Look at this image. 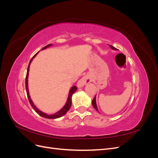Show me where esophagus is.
I'll return each mask as SVG.
<instances>
[{"label": "esophagus", "instance_id": "obj_1", "mask_svg": "<svg viewBox=\"0 0 158 158\" xmlns=\"http://www.w3.org/2000/svg\"><path fill=\"white\" fill-rule=\"evenodd\" d=\"M91 82V78L89 75H85L81 78L80 80H78V82L77 83V86L78 88H82L83 87L84 85L88 84Z\"/></svg>", "mask_w": 158, "mask_h": 158}]
</instances>
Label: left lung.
<instances>
[{
  "label": "left lung",
  "instance_id": "left-lung-1",
  "mask_svg": "<svg viewBox=\"0 0 158 158\" xmlns=\"http://www.w3.org/2000/svg\"><path fill=\"white\" fill-rule=\"evenodd\" d=\"M109 47H111V48L112 49H113V50H117V49H116L115 47H113L112 45H109ZM92 106H93V107L95 108V109L99 112L98 107H97V105H96V95H95V96L94 98V99L92 100Z\"/></svg>",
  "mask_w": 158,
  "mask_h": 158
}]
</instances>
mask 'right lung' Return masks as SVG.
Returning a JSON list of instances; mask_svg holds the SVG:
<instances>
[{
    "mask_svg": "<svg viewBox=\"0 0 158 158\" xmlns=\"http://www.w3.org/2000/svg\"><path fill=\"white\" fill-rule=\"evenodd\" d=\"M52 44H49L47 45V46H45V47H44L41 50L43 49H45L46 48H47V47H49L50 46H51ZM38 52H37V53L33 56L31 59L30 60V63H29V65H28V67H27V74H26V92H27V98H28V99H29V102L31 104V107H33V109L35 110V111L38 114H40V116L44 117V118H59V117H63V115H64V114L67 113V111H69V110L70 109V107H71V105H72V96H73V95L74 94V93L76 92V90H77V87L76 86H73L71 88V89H70V92H69V97H68V99H67V101H66V104L64 105V106L62 108L60 111H59L58 112H56V113L55 114H48L47 113H45L44 112H42L41 111H40V109H38L37 108V107L35 106L34 103H33L32 100L30 96V94H29V89H28V82H27V78H28V74H29V70H30V65L31 63L32 60L35 58V56L37 55Z\"/></svg>",
    "mask_w": 158,
    "mask_h": 158,
    "instance_id": "1",
    "label": "right lung"
}]
</instances>
